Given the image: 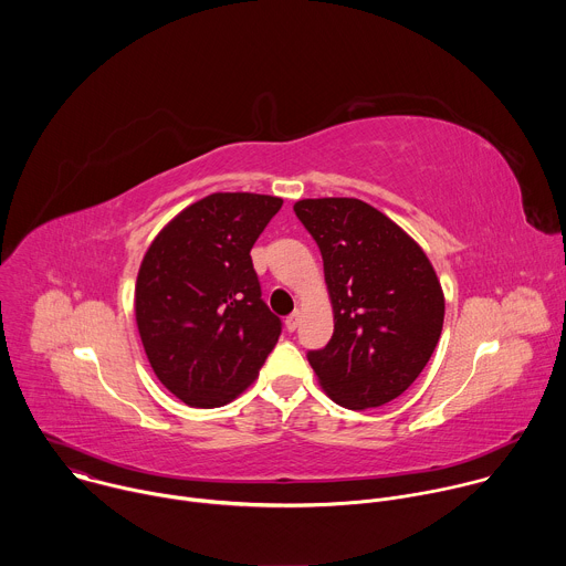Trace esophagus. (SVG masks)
I'll return each instance as SVG.
<instances>
[{"instance_id":"1","label":"esophagus","mask_w":566,"mask_h":566,"mask_svg":"<svg viewBox=\"0 0 566 566\" xmlns=\"http://www.w3.org/2000/svg\"><path fill=\"white\" fill-rule=\"evenodd\" d=\"M300 319H302V313L300 311H293L289 317H286V329L289 332H295L300 327Z\"/></svg>"}]
</instances>
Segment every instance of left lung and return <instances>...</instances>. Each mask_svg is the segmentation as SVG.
Masks as SVG:
<instances>
[{"mask_svg": "<svg viewBox=\"0 0 566 566\" xmlns=\"http://www.w3.org/2000/svg\"><path fill=\"white\" fill-rule=\"evenodd\" d=\"M325 262L334 336L306 358L347 410L378 408L428 365L443 329L439 277L417 241L360 199H302L293 206Z\"/></svg>", "mask_w": 566, "mask_h": 566, "instance_id": "1", "label": "left lung"}]
</instances>
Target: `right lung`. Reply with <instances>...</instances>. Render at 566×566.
I'll return each mask as SVG.
<instances>
[{
  "instance_id": "add662e5",
  "label": "right lung",
  "mask_w": 566,
  "mask_h": 566,
  "mask_svg": "<svg viewBox=\"0 0 566 566\" xmlns=\"http://www.w3.org/2000/svg\"><path fill=\"white\" fill-rule=\"evenodd\" d=\"M280 208V197L214 192L179 212L143 258L138 334L156 378L190 408L237 398L282 334L251 260Z\"/></svg>"
}]
</instances>
